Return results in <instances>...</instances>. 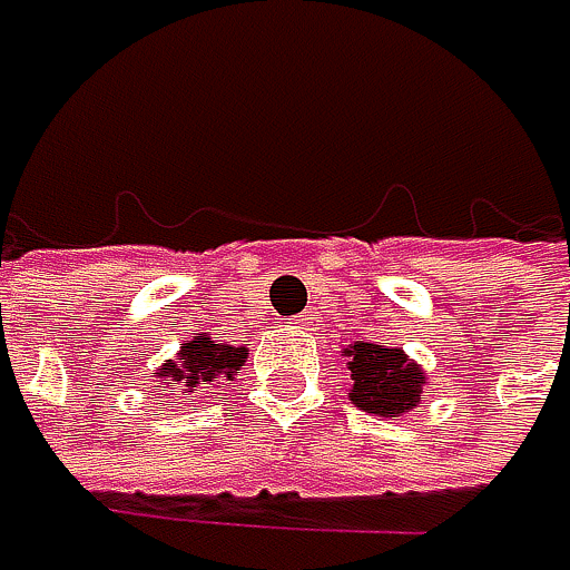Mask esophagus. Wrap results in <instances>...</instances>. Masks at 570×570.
<instances>
[{"instance_id": "1", "label": "esophagus", "mask_w": 570, "mask_h": 570, "mask_svg": "<svg viewBox=\"0 0 570 570\" xmlns=\"http://www.w3.org/2000/svg\"><path fill=\"white\" fill-rule=\"evenodd\" d=\"M308 325H312V318H308V315H298V318H295V328H308Z\"/></svg>"}]
</instances>
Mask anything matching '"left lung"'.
Masks as SVG:
<instances>
[{
    "label": "left lung",
    "instance_id": "left-lung-1",
    "mask_svg": "<svg viewBox=\"0 0 570 570\" xmlns=\"http://www.w3.org/2000/svg\"><path fill=\"white\" fill-rule=\"evenodd\" d=\"M342 352L348 355L345 366L352 373L348 400L363 413H376L390 420V416L413 413L420 406L426 373L400 345L352 342Z\"/></svg>",
    "mask_w": 570,
    "mask_h": 570
}]
</instances>
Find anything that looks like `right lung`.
<instances>
[{"label":"right lung","instance_id":"right-lung-1","mask_svg":"<svg viewBox=\"0 0 570 570\" xmlns=\"http://www.w3.org/2000/svg\"><path fill=\"white\" fill-rule=\"evenodd\" d=\"M248 363L245 345H228L222 338H210L207 332H194V338H184L174 360H164V366L154 373V383L160 386V396H190L200 390L228 386L238 380V370ZM185 393L180 394L179 390Z\"/></svg>","mask_w":570,"mask_h":570}]
</instances>
